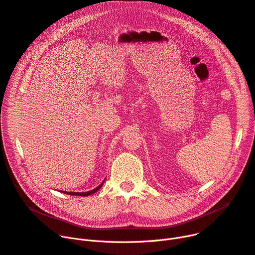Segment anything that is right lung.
<instances>
[{"instance_id": "obj_1", "label": "right lung", "mask_w": 255, "mask_h": 255, "mask_svg": "<svg viewBox=\"0 0 255 255\" xmlns=\"http://www.w3.org/2000/svg\"><path fill=\"white\" fill-rule=\"evenodd\" d=\"M104 182L105 181H103L99 186H97L95 189H93V190H91V191H85V192H72V191H70V192H68V191H63V192H65V193H67V194H71V196H79V197H86V196H91V194H93V193H95L96 191H98L102 186H103V184H104ZM62 191V190H61Z\"/></svg>"}]
</instances>
